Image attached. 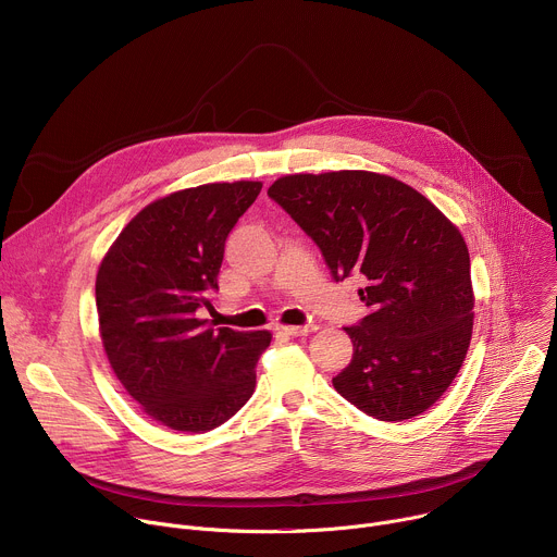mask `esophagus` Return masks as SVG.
I'll return each mask as SVG.
<instances>
[{
  "label": "esophagus",
  "instance_id": "obj_1",
  "mask_svg": "<svg viewBox=\"0 0 557 557\" xmlns=\"http://www.w3.org/2000/svg\"><path fill=\"white\" fill-rule=\"evenodd\" d=\"M317 326L314 324H308V326H284L282 333L284 335H290V337H308L310 333H314Z\"/></svg>",
  "mask_w": 557,
  "mask_h": 557
}]
</instances>
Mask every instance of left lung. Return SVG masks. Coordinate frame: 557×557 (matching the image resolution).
<instances>
[{"label":"left lung","mask_w":557,"mask_h":557,"mask_svg":"<svg viewBox=\"0 0 557 557\" xmlns=\"http://www.w3.org/2000/svg\"><path fill=\"white\" fill-rule=\"evenodd\" d=\"M269 198L320 247L335 282H366L368 314L344 329L355 352L335 389L379 421L432 408L456 379L473 326L460 231L417 189L374 172L284 176Z\"/></svg>","instance_id":"left-lung-1"}]
</instances>
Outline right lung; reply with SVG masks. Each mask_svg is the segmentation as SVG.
<instances>
[{
  "instance_id": "obj_1",
  "label": "right lung",
  "mask_w": 557,
  "mask_h": 557,
  "mask_svg": "<svg viewBox=\"0 0 557 557\" xmlns=\"http://www.w3.org/2000/svg\"><path fill=\"white\" fill-rule=\"evenodd\" d=\"M262 183H211L147 205L121 231L97 275L99 329L127 394L158 423L202 434L240 410L271 333L213 329L224 243Z\"/></svg>"
}]
</instances>
